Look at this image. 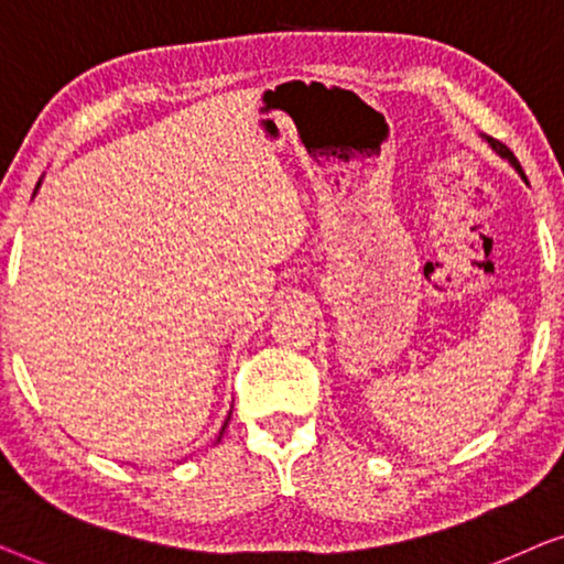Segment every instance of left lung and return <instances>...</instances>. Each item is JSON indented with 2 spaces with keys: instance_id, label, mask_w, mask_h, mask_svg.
<instances>
[{
  "instance_id": "left-lung-1",
  "label": "left lung",
  "mask_w": 564,
  "mask_h": 564,
  "mask_svg": "<svg viewBox=\"0 0 564 564\" xmlns=\"http://www.w3.org/2000/svg\"><path fill=\"white\" fill-rule=\"evenodd\" d=\"M487 141H490V144H492V149H495V152H498L500 156H506V160H508L510 164H513V167H516V172H518V175H521L523 180H527V175H523V170H521V164H518V160H516V156H513V152H510V149H508V147H502V144H500V141H492V139H487Z\"/></svg>"
}]
</instances>
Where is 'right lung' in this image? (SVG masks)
<instances>
[{
    "label": "right lung",
    "mask_w": 564,
    "mask_h": 564,
    "mask_svg": "<svg viewBox=\"0 0 564 564\" xmlns=\"http://www.w3.org/2000/svg\"><path fill=\"white\" fill-rule=\"evenodd\" d=\"M229 417H231V412H229ZM229 417H227V423H229ZM227 423L221 425V433H219V438H221V435H224V427H227ZM219 438H216V441H219Z\"/></svg>",
    "instance_id": "right-lung-1"
}]
</instances>
